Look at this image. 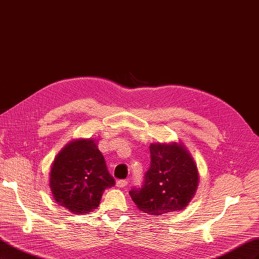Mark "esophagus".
I'll list each match as a JSON object with an SVG mask.
<instances>
[{"label":"esophagus","mask_w":259,"mask_h":259,"mask_svg":"<svg viewBox=\"0 0 259 259\" xmlns=\"http://www.w3.org/2000/svg\"><path fill=\"white\" fill-rule=\"evenodd\" d=\"M128 183H127V180H125V179H121V180H117L116 182V187H119V188H124V187H126V185H127Z\"/></svg>","instance_id":"obj_1"}]
</instances>
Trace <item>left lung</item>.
I'll use <instances>...</instances> for the list:
<instances>
[{
    "instance_id": "8db88e82",
    "label": "left lung",
    "mask_w": 259,
    "mask_h": 259,
    "mask_svg": "<svg viewBox=\"0 0 259 259\" xmlns=\"http://www.w3.org/2000/svg\"><path fill=\"white\" fill-rule=\"evenodd\" d=\"M151 164L140 188L130 191L137 207L149 215L184 209L199 185L198 167L182 143L151 144Z\"/></svg>"
}]
</instances>
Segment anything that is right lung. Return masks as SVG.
I'll return each mask as SVG.
<instances>
[{
  "label": "right lung",
  "instance_id": "add662e5",
  "mask_svg": "<svg viewBox=\"0 0 259 259\" xmlns=\"http://www.w3.org/2000/svg\"><path fill=\"white\" fill-rule=\"evenodd\" d=\"M115 185L95 140L76 139L54 160L50 175L53 198L73 214L96 209L107 188Z\"/></svg>",
  "mask_w": 259,
  "mask_h": 259
}]
</instances>
